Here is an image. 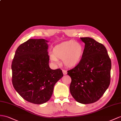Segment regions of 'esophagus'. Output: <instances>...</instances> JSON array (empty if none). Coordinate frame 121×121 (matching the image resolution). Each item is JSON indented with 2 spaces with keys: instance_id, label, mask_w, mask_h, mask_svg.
<instances>
[{
  "instance_id": "1",
  "label": "esophagus",
  "mask_w": 121,
  "mask_h": 121,
  "mask_svg": "<svg viewBox=\"0 0 121 121\" xmlns=\"http://www.w3.org/2000/svg\"><path fill=\"white\" fill-rule=\"evenodd\" d=\"M62 72H63V75H66L67 74V72H66V70H62Z\"/></svg>"
}]
</instances>
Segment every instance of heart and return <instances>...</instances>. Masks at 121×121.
Masks as SVG:
<instances>
[{"instance_id":"obj_1","label":"heart","mask_w":121,"mask_h":121,"mask_svg":"<svg viewBox=\"0 0 121 121\" xmlns=\"http://www.w3.org/2000/svg\"><path fill=\"white\" fill-rule=\"evenodd\" d=\"M83 54V48L81 44L74 41H69L56 45L50 58L55 63L58 62V59H63L65 66L73 67L81 61Z\"/></svg>"}]
</instances>
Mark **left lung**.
<instances>
[{
  "instance_id": "8db88e82",
  "label": "left lung",
  "mask_w": 121,
  "mask_h": 121,
  "mask_svg": "<svg viewBox=\"0 0 121 121\" xmlns=\"http://www.w3.org/2000/svg\"><path fill=\"white\" fill-rule=\"evenodd\" d=\"M85 43L79 63L67 71L72 82L70 92L82 104H91L100 99L110 83L111 62L102 43L89 37L80 38Z\"/></svg>"
}]
</instances>
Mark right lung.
Segmentation results:
<instances>
[{
    "instance_id": "add662e5",
    "label": "right lung",
    "mask_w": 121,
    "mask_h": 121,
    "mask_svg": "<svg viewBox=\"0 0 121 121\" xmlns=\"http://www.w3.org/2000/svg\"><path fill=\"white\" fill-rule=\"evenodd\" d=\"M47 40L29 39L17 48L12 63V84L24 100L41 104L51 98L56 82L63 76L49 66Z\"/></svg>"
}]
</instances>
